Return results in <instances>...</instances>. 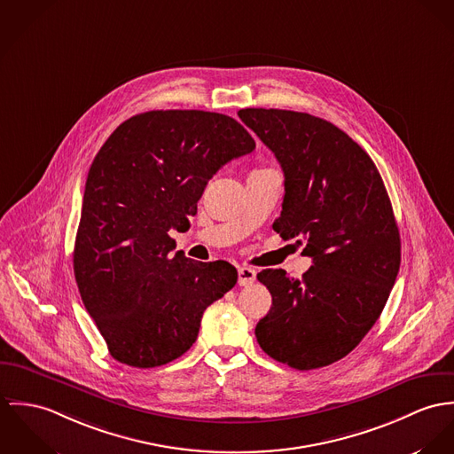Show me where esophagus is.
Returning <instances> with one entry per match:
<instances>
[{
    "mask_svg": "<svg viewBox=\"0 0 454 454\" xmlns=\"http://www.w3.org/2000/svg\"><path fill=\"white\" fill-rule=\"evenodd\" d=\"M254 282H255V271L247 266H240L239 268V286L249 287Z\"/></svg>",
    "mask_w": 454,
    "mask_h": 454,
    "instance_id": "obj_1",
    "label": "esophagus"
}]
</instances>
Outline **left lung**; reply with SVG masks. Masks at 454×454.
I'll return each instance as SVG.
<instances>
[{
	"label": "left lung",
	"mask_w": 454,
	"mask_h": 454,
	"mask_svg": "<svg viewBox=\"0 0 454 454\" xmlns=\"http://www.w3.org/2000/svg\"><path fill=\"white\" fill-rule=\"evenodd\" d=\"M240 120L275 153L284 202L273 230L298 239L313 266L301 280L262 270L273 304L255 325L262 352L309 371L347 356L380 318L401 266V235L383 179L352 137L327 120L247 107Z\"/></svg>",
	"instance_id": "8db88e82"
}]
</instances>
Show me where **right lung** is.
Here are the masks:
<instances>
[{"instance_id":"1","label":"right lung","mask_w":454,"mask_h":454,"mask_svg":"<svg viewBox=\"0 0 454 454\" xmlns=\"http://www.w3.org/2000/svg\"><path fill=\"white\" fill-rule=\"evenodd\" d=\"M254 148L231 116L168 109L129 118L96 154L73 268L82 301L118 362L148 369L188 352L205 308L237 284L226 261L174 254L168 230H188L214 174Z\"/></svg>"}]
</instances>
